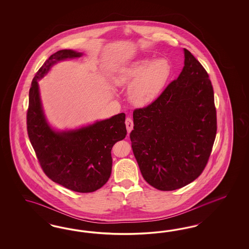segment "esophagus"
<instances>
[{"mask_svg":"<svg viewBox=\"0 0 249 249\" xmlns=\"http://www.w3.org/2000/svg\"><path fill=\"white\" fill-rule=\"evenodd\" d=\"M125 124H126V128L128 130V133H129L133 128V121L130 118H127L126 121H125Z\"/></svg>","mask_w":249,"mask_h":249,"instance_id":"obj_1","label":"esophagus"}]
</instances>
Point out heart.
Returning a JSON list of instances; mask_svg holds the SVG:
<instances>
[{
  "label": "heart",
  "mask_w": 249,
  "mask_h": 249,
  "mask_svg": "<svg viewBox=\"0 0 249 249\" xmlns=\"http://www.w3.org/2000/svg\"><path fill=\"white\" fill-rule=\"evenodd\" d=\"M170 75V67L164 59L151 62L149 58L135 61L121 68L113 77L119 87H128V98L138 107L150 105L163 89Z\"/></svg>",
  "instance_id": "1"
}]
</instances>
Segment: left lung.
Masks as SVG:
<instances>
[{"instance_id":"obj_1","label":"left lung","mask_w":249,"mask_h":249,"mask_svg":"<svg viewBox=\"0 0 249 249\" xmlns=\"http://www.w3.org/2000/svg\"><path fill=\"white\" fill-rule=\"evenodd\" d=\"M183 53L177 79L133 111L132 151L144 180L160 191L181 188L203 173L217 128L209 75L187 49Z\"/></svg>"}]
</instances>
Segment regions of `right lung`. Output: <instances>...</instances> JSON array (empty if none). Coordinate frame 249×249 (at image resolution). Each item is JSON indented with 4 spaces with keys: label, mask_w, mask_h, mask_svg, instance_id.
Returning a JSON list of instances; mask_svg holds the SVG:
<instances>
[{
    "label": "right lung",
    "mask_w": 249,
    "mask_h": 249,
    "mask_svg": "<svg viewBox=\"0 0 249 249\" xmlns=\"http://www.w3.org/2000/svg\"><path fill=\"white\" fill-rule=\"evenodd\" d=\"M83 53L71 49L53 53L35 75L29 90L27 132L45 173L52 181L77 193H92L110 177L111 150L127 135L125 114L75 129L56 130L45 118L38 81L60 61Z\"/></svg>",
    "instance_id": "add662e5"
}]
</instances>
